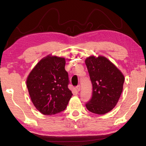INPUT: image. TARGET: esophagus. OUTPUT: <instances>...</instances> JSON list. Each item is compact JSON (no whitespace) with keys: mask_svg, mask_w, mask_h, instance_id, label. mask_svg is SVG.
I'll return each mask as SVG.
<instances>
[{"mask_svg":"<svg viewBox=\"0 0 146 146\" xmlns=\"http://www.w3.org/2000/svg\"><path fill=\"white\" fill-rule=\"evenodd\" d=\"M75 90H76V91H78H78L80 90V85H78L77 86H76Z\"/></svg>","mask_w":146,"mask_h":146,"instance_id":"34e87169","label":"esophagus"}]
</instances>
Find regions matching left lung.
<instances>
[{
    "label": "left lung",
    "mask_w": 146,
    "mask_h": 146,
    "mask_svg": "<svg viewBox=\"0 0 146 146\" xmlns=\"http://www.w3.org/2000/svg\"><path fill=\"white\" fill-rule=\"evenodd\" d=\"M86 65L92 83V97L86 104L91 113L106 114L117 105L122 92L124 76L111 62L102 56H90Z\"/></svg>",
    "instance_id": "obj_1"
}]
</instances>
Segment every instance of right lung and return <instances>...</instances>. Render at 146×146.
<instances>
[{"instance_id": "right-lung-1", "label": "right lung", "mask_w": 146, "mask_h": 146, "mask_svg": "<svg viewBox=\"0 0 146 146\" xmlns=\"http://www.w3.org/2000/svg\"><path fill=\"white\" fill-rule=\"evenodd\" d=\"M65 58L48 55L39 61L29 73L27 88L38 111L52 115L62 111L73 95L69 90Z\"/></svg>"}]
</instances>
